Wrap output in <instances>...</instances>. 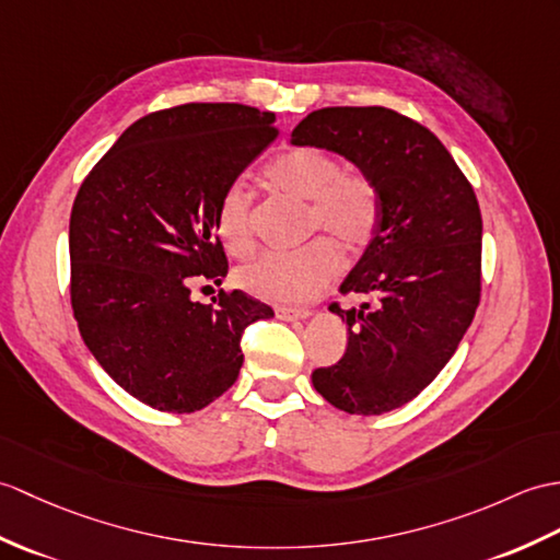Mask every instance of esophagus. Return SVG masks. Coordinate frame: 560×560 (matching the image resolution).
<instances>
[{
  "mask_svg": "<svg viewBox=\"0 0 560 560\" xmlns=\"http://www.w3.org/2000/svg\"><path fill=\"white\" fill-rule=\"evenodd\" d=\"M277 317L285 319V322H293V319H305L310 317V310L305 307H289V305H279L277 307Z\"/></svg>",
  "mask_w": 560,
  "mask_h": 560,
  "instance_id": "1",
  "label": "esophagus"
}]
</instances>
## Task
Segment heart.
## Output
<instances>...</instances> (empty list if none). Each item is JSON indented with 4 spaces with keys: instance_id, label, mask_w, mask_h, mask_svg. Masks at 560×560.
Segmentation results:
<instances>
[{
    "instance_id": "obj_1",
    "label": "heart",
    "mask_w": 560,
    "mask_h": 560,
    "mask_svg": "<svg viewBox=\"0 0 560 560\" xmlns=\"http://www.w3.org/2000/svg\"><path fill=\"white\" fill-rule=\"evenodd\" d=\"M271 188L307 200L305 236L327 233L343 250H360L380 224V192L372 178L348 172L339 158L312 145L277 154L265 168ZM217 231L233 255L255 248L253 195L243 184H231L217 207ZM329 238H315L291 253H267L241 269V283L265 301L305 305L341 275V255Z\"/></svg>"
}]
</instances>
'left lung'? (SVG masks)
<instances>
[{
	"label": "left lung",
	"mask_w": 560,
	"mask_h": 560,
	"mask_svg": "<svg viewBox=\"0 0 560 560\" xmlns=\"http://www.w3.org/2000/svg\"><path fill=\"white\" fill-rule=\"evenodd\" d=\"M293 145L343 154L380 192V224L341 283L360 307L343 358L312 384L350 415L406 406L444 370L482 293V214L470 180L441 140L386 107H324L293 128Z\"/></svg>",
	"instance_id": "left-lung-1"
}]
</instances>
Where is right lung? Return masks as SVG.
I'll list each match as a JSON object with an SVG mask.
<instances>
[{
	"label": "right lung",
	"mask_w": 560,
	"mask_h": 560,
	"mask_svg": "<svg viewBox=\"0 0 560 560\" xmlns=\"http://www.w3.org/2000/svg\"><path fill=\"white\" fill-rule=\"evenodd\" d=\"M279 136L275 114L188 102L142 116L85 176L69 224L71 307L90 353L162 412L210 406L238 380L243 331L275 310L243 291L190 301L229 262L217 207Z\"/></svg>",
	"instance_id": "obj_1"
}]
</instances>
